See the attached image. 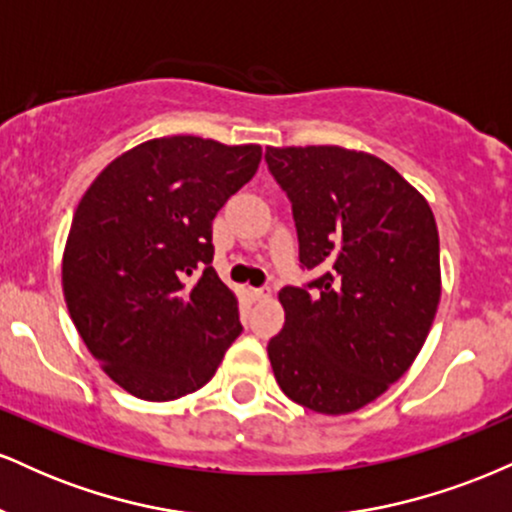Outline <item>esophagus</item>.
Masks as SVG:
<instances>
[{"mask_svg": "<svg viewBox=\"0 0 512 512\" xmlns=\"http://www.w3.org/2000/svg\"><path fill=\"white\" fill-rule=\"evenodd\" d=\"M250 296L255 298V301H262V298H269V296H272V291H269L267 286H264V289H250Z\"/></svg>", "mask_w": 512, "mask_h": 512, "instance_id": "esophagus-1", "label": "esophagus"}]
</instances>
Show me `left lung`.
<instances>
[{
	"mask_svg": "<svg viewBox=\"0 0 512 512\" xmlns=\"http://www.w3.org/2000/svg\"><path fill=\"white\" fill-rule=\"evenodd\" d=\"M289 195L301 262L284 286L274 378L301 407L342 416L390 390L419 356L440 301L438 228L426 197L383 158L344 146H267Z\"/></svg>",
	"mask_w": 512,
	"mask_h": 512,
	"instance_id": "left-lung-1",
	"label": "left lung"
}]
</instances>
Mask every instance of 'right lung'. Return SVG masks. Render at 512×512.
<instances>
[{
  "mask_svg": "<svg viewBox=\"0 0 512 512\" xmlns=\"http://www.w3.org/2000/svg\"><path fill=\"white\" fill-rule=\"evenodd\" d=\"M260 161V144L149 139L81 197L62 255L64 301L86 349L129 395H192L243 330L236 293L211 267V221Z\"/></svg>",
  "mask_w": 512,
  "mask_h": 512,
  "instance_id": "add662e5",
  "label": "right lung"
}]
</instances>
